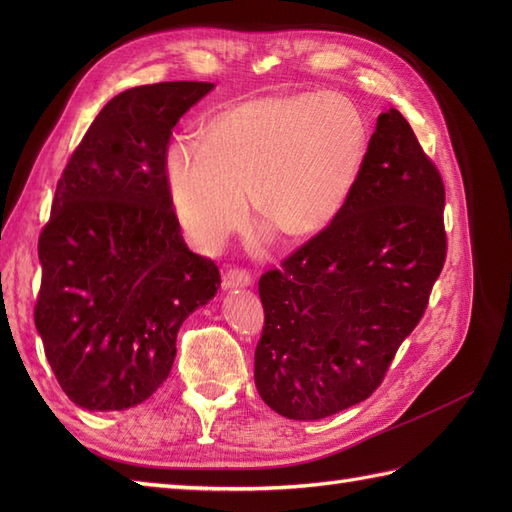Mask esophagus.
I'll return each instance as SVG.
<instances>
[{
  "mask_svg": "<svg viewBox=\"0 0 512 512\" xmlns=\"http://www.w3.org/2000/svg\"><path fill=\"white\" fill-rule=\"evenodd\" d=\"M224 288H246L253 284V277H250L244 268H226L222 275Z\"/></svg>",
  "mask_w": 512,
  "mask_h": 512,
  "instance_id": "1",
  "label": "esophagus"
}]
</instances>
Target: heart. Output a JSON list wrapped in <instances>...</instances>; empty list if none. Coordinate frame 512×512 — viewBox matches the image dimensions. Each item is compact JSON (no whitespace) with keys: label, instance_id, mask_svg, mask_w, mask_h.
<instances>
[{"label":"heart","instance_id":"obj_1","mask_svg":"<svg viewBox=\"0 0 512 512\" xmlns=\"http://www.w3.org/2000/svg\"><path fill=\"white\" fill-rule=\"evenodd\" d=\"M365 151V121L343 96L270 94L211 116L195 145H173L165 178L195 246L213 248L244 222L246 193L259 222L303 242L341 215Z\"/></svg>","mask_w":512,"mask_h":512}]
</instances>
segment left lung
Instances as JSON below:
<instances>
[{
  "label": "left lung",
  "instance_id": "1",
  "mask_svg": "<svg viewBox=\"0 0 512 512\" xmlns=\"http://www.w3.org/2000/svg\"><path fill=\"white\" fill-rule=\"evenodd\" d=\"M447 259L444 182L394 107L332 226L259 277L255 385L290 420L369 398L427 310Z\"/></svg>",
  "mask_w": 512,
  "mask_h": 512
}]
</instances>
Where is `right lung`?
<instances>
[{
	"instance_id": "1",
	"label": "right lung",
	"mask_w": 512,
	"mask_h": 512,
	"mask_svg": "<svg viewBox=\"0 0 512 512\" xmlns=\"http://www.w3.org/2000/svg\"><path fill=\"white\" fill-rule=\"evenodd\" d=\"M211 90L169 81L114 96L57 182L39 235L35 325L83 409L123 411L154 394L182 321L220 288L213 259L184 244L165 178L171 129Z\"/></svg>"
}]
</instances>
